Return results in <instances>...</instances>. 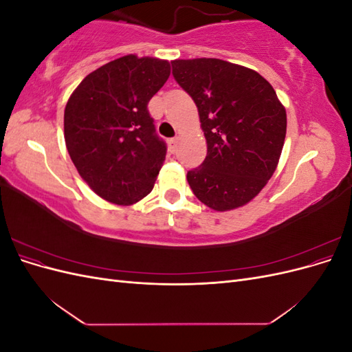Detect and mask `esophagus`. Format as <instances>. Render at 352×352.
Masks as SVG:
<instances>
[{
  "label": "esophagus",
  "mask_w": 352,
  "mask_h": 352,
  "mask_svg": "<svg viewBox=\"0 0 352 352\" xmlns=\"http://www.w3.org/2000/svg\"><path fill=\"white\" fill-rule=\"evenodd\" d=\"M177 138H172V140H168V146H170V151L175 153L177 150Z\"/></svg>",
  "instance_id": "obj_1"
}]
</instances>
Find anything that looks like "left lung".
<instances>
[{
  "mask_svg": "<svg viewBox=\"0 0 352 352\" xmlns=\"http://www.w3.org/2000/svg\"><path fill=\"white\" fill-rule=\"evenodd\" d=\"M173 76L194 100L207 142L186 175L195 197L216 211L257 197L278 167L286 110L260 73L220 58L173 60Z\"/></svg>",
  "mask_w": 352,
  "mask_h": 352,
  "instance_id": "1",
  "label": "left lung"
}]
</instances>
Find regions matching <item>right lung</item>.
<instances>
[{"instance_id": "obj_1", "label": "right lung", "mask_w": 352, "mask_h": 352, "mask_svg": "<svg viewBox=\"0 0 352 352\" xmlns=\"http://www.w3.org/2000/svg\"><path fill=\"white\" fill-rule=\"evenodd\" d=\"M170 76V63L135 54L94 70L65 109V141L95 194L132 206L151 192L166 158L146 105Z\"/></svg>"}]
</instances>
